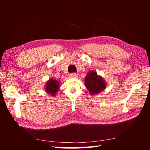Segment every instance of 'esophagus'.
<instances>
[{"instance_id":"obj_1","label":"esophagus","mask_w":150,"mask_h":150,"mask_svg":"<svg viewBox=\"0 0 150 150\" xmlns=\"http://www.w3.org/2000/svg\"><path fill=\"white\" fill-rule=\"evenodd\" d=\"M69 77L71 78H77L78 77V74H77V73H71V74H70Z\"/></svg>"}]
</instances>
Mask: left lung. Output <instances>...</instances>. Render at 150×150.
<instances>
[{"label":"left lung","mask_w":150,"mask_h":150,"mask_svg":"<svg viewBox=\"0 0 150 150\" xmlns=\"http://www.w3.org/2000/svg\"><path fill=\"white\" fill-rule=\"evenodd\" d=\"M85 85L91 96L103 92L107 85L102 76L98 75L96 71L94 70L90 71L87 73L85 78Z\"/></svg>","instance_id":"1"}]
</instances>
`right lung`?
<instances>
[{
	"label": "right lung",
	"instance_id": "1",
	"mask_svg": "<svg viewBox=\"0 0 150 150\" xmlns=\"http://www.w3.org/2000/svg\"><path fill=\"white\" fill-rule=\"evenodd\" d=\"M59 88V81L54 79V78H50L49 80L47 81L45 83L44 91L45 93H47L50 96H55Z\"/></svg>",
	"mask_w": 150,
	"mask_h": 150
}]
</instances>
